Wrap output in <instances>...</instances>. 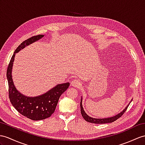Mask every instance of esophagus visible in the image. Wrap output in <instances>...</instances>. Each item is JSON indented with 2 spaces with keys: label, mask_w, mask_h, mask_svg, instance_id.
Wrapping results in <instances>:
<instances>
[{
  "label": "esophagus",
  "mask_w": 145,
  "mask_h": 145,
  "mask_svg": "<svg viewBox=\"0 0 145 145\" xmlns=\"http://www.w3.org/2000/svg\"><path fill=\"white\" fill-rule=\"evenodd\" d=\"M71 85L75 87H79L81 86V83L78 79H74L71 81Z\"/></svg>",
  "instance_id": "obj_1"
}]
</instances>
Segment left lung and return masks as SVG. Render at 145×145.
<instances>
[{"mask_svg":"<svg viewBox=\"0 0 145 145\" xmlns=\"http://www.w3.org/2000/svg\"><path fill=\"white\" fill-rule=\"evenodd\" d=\"M82 98H81V101H80V112L81 114H82L83 118L86 120V121L89 122H91V123H111L112 122H114L116 120L118 119L119 118H121V116L123 114L125 111L127 110V109L129 105H127V106H126V108H125V109L123 110L120 112L119 114L116 115L113 117H111V118H105V119H96V118H93L90 117L89 116H88L86 112H85L83 107H82ZM132 101V100H131Z\"/></svg>","mask_w":145,"mask_h":145,"instance_id":"1","label":"left lung"}]
</instances>
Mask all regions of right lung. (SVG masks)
Returning a JSON list of instances; mask_svg holds the SVG:
<instances>
[{
    "label": "right lung",
    "instance_id": "obj_1",
    "mask_svg": "<svg viewBox=\"0 0 145 145\" xmlns=\"http://www.w3.org/2000/svg\"><path fill=\"white\" fill-rule=\"evenodd\" d=\"M44 36V35H37L23 41L14 52L7 71L10 102L21 114L33 121H39L50 117L55 110L59 97L69 86V82L58 84L47 92L35 97H26L19 92L15 88L12 76V66L15 54L26 46L40 39Z\"/></svg>",
    "mask_w": 145,
    "mask_h": 145
}]
</instances>
